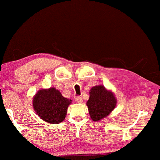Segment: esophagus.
<instances>
[{
  "mask_svg": "<svg viewBox=\"0 0 160 160\" xmlns=\"http://www.w3.org/2000/svg\"><path fill=\"white\" fill-rule=\"evenodd\" d=\"M75 100L77 103H82V102H83L82 97H77V98H76Z\"/></svg>",
  "mask_w": 160,
  "mask_h": 160,
  "instance_id": "obj_1",
  "label": "esophagus"
}]
</instances>
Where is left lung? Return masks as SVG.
<instances>
[{
	"mask_svg": "<svg viewBox=\"0 0 160 160\" xmlns=\"http://www.w3.org/2000/svg\"><path fill=\"white\" fill-rule=\"evenodd\" d=\"M87 105L91 119L97 122L107 117L116 107L117 99L104 86H95L90 89Z\"/></svg>",
	"mask_w": 160,
	"mask_h": 160,
	"instance_id": "1",
	"label": "left lung"
}]
</instances>
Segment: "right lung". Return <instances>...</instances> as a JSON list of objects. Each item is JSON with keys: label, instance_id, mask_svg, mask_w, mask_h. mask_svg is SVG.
I'll return each mask as SVG.
<instances>
[{"label": "right lung", "instance_id": "add662e5", "mask_svg": "<svg viewBox=\"0 0 160 160\" xmlns=\"http://www.w3.org/2000/svg\"><path fill=\"white\" fill-rule=\"evenodd\" d=\"M71 103L72 100L63 97L59 91L53 87L39 90L33 99L36 114L50 124H59L64 120Z\"/></svg>", "mask_w": 160, "mask_h": 160}]
</instances>
